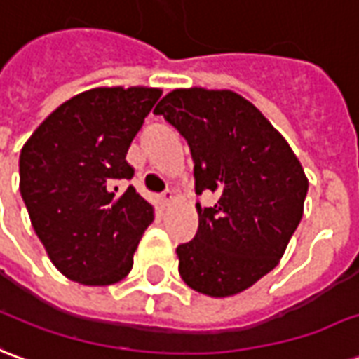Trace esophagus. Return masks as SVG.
<instances>
[{
	"instance_id": "1",
	"label": "esophagus",
	"mask_w": 359,
	"mask_h": 359,
	"mask_svg": "<svg viewBox=\"0 0 359 359\" xmlns=\"http://www.w3.org/2000/svg\"><path fill=\"white\" fill-rule=\"evenodd\" d=\"M160 201H162V205H164V207L172 205V203H174V193L166 191L164 195H162V197H160Z\"/></svg>"
}]
</instances>
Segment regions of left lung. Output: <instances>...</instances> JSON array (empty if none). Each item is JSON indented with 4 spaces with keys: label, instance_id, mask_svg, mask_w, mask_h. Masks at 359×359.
I'll return each instance as SVG.
<instances>
[{
    "label": "left lung",
    "instance_id": "obj_1",
    "mask_svg": "<svg viewBox=\"0 0 359 359\" xmlns=\"http://www.w3.org/2000/svg\"><path fill=\"white\" fill-rule=\"evenodd\" d=\"M182 133L195 162L199 230L177 245L180 274L199 294L236 296L271 273L304 216V168L273 123L233 90L175 88L154 108Z\"/></svg>",
    "mask_w": 359,
    "mask_h": 359
}]
</instances>
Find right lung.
I'll list each match as a JSON object with an SVG mask.
<instances>
[{
  "instance_id": "add662e5",
  "label": "right lung",
  "mask_w": 359,
  "mask_h": 359,
  "mask_svg": "<svg viewBox=\"0 0 359 359\" xmlns=\"http://www.w3.org/2000/svg\"><path fill=\"white\" fill-rule=\"evenodd\" d=\"M162 90L98 86L63 102L19 158V189L55 269L85 286L123 280L154 208L129 185L127 151Z\"/></svg>"
}]
</instances>
